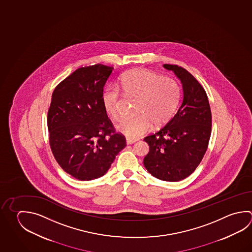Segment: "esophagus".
Masks as SVG:
<instances>
[{"label": "esophagus", "mask_w": 252, "mask_h": 252, "mask_svg": "<svg viewBox=\"0 0 252 252\" xmlns=\"http://www.w3.org/2000/svg\"><path fill=\"white\" fill-rule=\"evenodd\" d=\"M136 141H137L136 139H130V138H127V139H126V142H127L128 145H131V144L136 142Z\"/></svg>", "instance_id": "esophagus-1"}]
</instances>
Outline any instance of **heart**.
<instances>
[{
    "instance_id": "b5f03b06",
    "label": "heart",
    "mask_w": 252,
    "mask_h": 252,
    "mask_svg": "<svg viewBox=\"0 0 252 252\" xmlns=\"http://www.w3.org/2000/svg\"><path fill=\"white\" fill-rule=\"evenodd\" d=\"M121 87L128 95L139 96L137 112L139 115L124 120L117 129L135 139L151 129L153 124L163 126L174 117L181 97L179 83L170 77L147 69H134L121 78ZM105 112L115 121L122 117V98L118 88L109 85L102 92Z\"/></svg>"
}]
</instances>
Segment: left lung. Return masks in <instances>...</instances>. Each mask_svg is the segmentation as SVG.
Listing matches in <instances>:
<instances>
[{
    "mask_svg": "<svg viewBox=\"0 0 252 252\" xmlns=\"http://www.w3.org/2000/svg\"><path fill=\"white\" fill-rule=\"evenodd\" d=\"M163 66L180 79L183 102L169 123L144 138L149 145L144 165L156 179L176 182L192 174L206 153L211 111L204 89L188 70L177 64Z\"/></svg>",
    "mask_w": 252,
    "mask_h": 252,
    "instance_id": "left-lung-1",
    "label": "left lung"
}]
</instances>
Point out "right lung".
<instances>
[{
    "instance_id": "1",
    "label": "right lung",
    "mask_w": 252,
    "mask_h": 252,
    "mask_svg": "<svg viewBox=\"0 0 252 252\" xmlns=\"http://www.w3.org/2000/svg\"><path fill=\"white\" fill-rule=\"evenodd\" d=\"M113 70L101 64L80 67L59 83L51 96L47 118L51 152L66 173L82 181L105 175L126 147L101 99Z\"/></svg>"
}]
</instances>
